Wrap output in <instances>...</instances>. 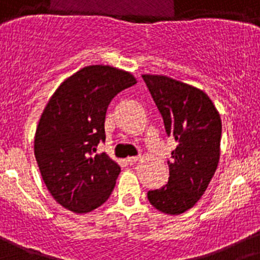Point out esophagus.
I'll list each match as a JSON object with an SVG mask.
<instances>
[{
  "mask_svg": "<svg viewBox=\"0 0 260 260\" xmlns=\"http://www.w3.org/2000/svg\"><path fill=\"white\" fill-rule=\"evenodd\" d=\"M140 159V156H129V158H127V162L129 163V165H135L137 160Z\"/></svg>",
  "mask_w": 260,
  "mask_h": 260,
  "instance_id": "obj_1",
  "label": "esophagus"
}]
</instances>
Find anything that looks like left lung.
<instances>
[{
	"label": "left lung",
	"mask_w": 260,
	"mask_h": 260,
	"mask_svg": "<svg viewBox=\"0 0 260 260\" xmlns=\"http://www.w3.org/2000/svg\"><path fill=\"white\" fill-rule=\"evenodd\" d=\"M166 133L177 146L168 160L170 177L162 188L147 191L159 211L179 215L200 201L220 156L221 120L209 95L185 83L160 75H142Z\"/></svg>",
	"instance_id": "left-lung-1"
}]
</instances>
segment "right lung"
Returning <instances> with one entry per match:
<instances>
[{
    "label": "right lung",
    "mask_w": 260,
    "mask_h": 260,
    "mask_svg": "<svg viewBox=\"0 0 260 260\" xmlns=\"http://www.w3.org/2000/svg\"><path fill=\"white\" fill-rule=\"evenodd\" d=\"M129 72L88 66L63 81L51 95L35 136V156L46 188L72 212L97 209L113 193L120 167L105 153V118L110 102L135 85Z\"/></svg>",
    "instance_id": "add662e5"
}]
</instances>
